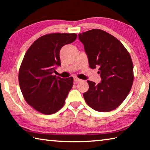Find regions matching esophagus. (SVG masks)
<instances>
[{
    "label": "esophagus",
    "mask_w": 150,
    "mask_h": 150,
    "mask_svg": "<svg viewBox=\"0 0 150 150\" xmlns=\"http://www.w3.org/2000/svg\"><path fill=\"white\" fill-rule=\"evenodd\" d=\"M82 80L80 79H79L77 77H74V81H75V83H77L78 82H80Z\"/></svg>",
    "instance_id": "1"
}]
</instances>
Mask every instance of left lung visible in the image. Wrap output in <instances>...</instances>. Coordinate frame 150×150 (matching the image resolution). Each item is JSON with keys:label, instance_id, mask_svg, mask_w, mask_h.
I'll use <instances>...</instances> for the list:
<instances>
[{"label": "left lung", "instance_id": "left-lung-1", "mask_svg": "<svg viewBox=\"0 0 150 150\" xmlns=\"http://www.w3.org/2000/svg\"><path fill=\"white\" fill-rule=\"evenodd\" d=\"M84 45L91 69L98 67L102 81L98 85L87 81L88 90L83 93L85 102L94 110L110 112L125 100L134 81L130 54L113 35L99 29L79 34Z\"/></svg>", "mask_w": 150, "mask_h": 150}]
</instances>
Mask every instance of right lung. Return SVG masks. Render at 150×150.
<instances>
[{"label": "right lung", "mask_w": 150, "mask_h": 150, "mask_svg": "<svg viewBox=\"0 0 150 150\" xmlns=\"http://www.w3.org/2000/svg\"><path fill=\"white\" fill-rule=\"evenodd\" d=\"M77 36L67 33L45 34L35 40L24 55L18 73L20 90L26 103L39 112L52 115L64 105L73 78L56 77L53 73L61 65V48Z\"/></svg>", "instance_id": "right-lung-1"}]
</instances>
